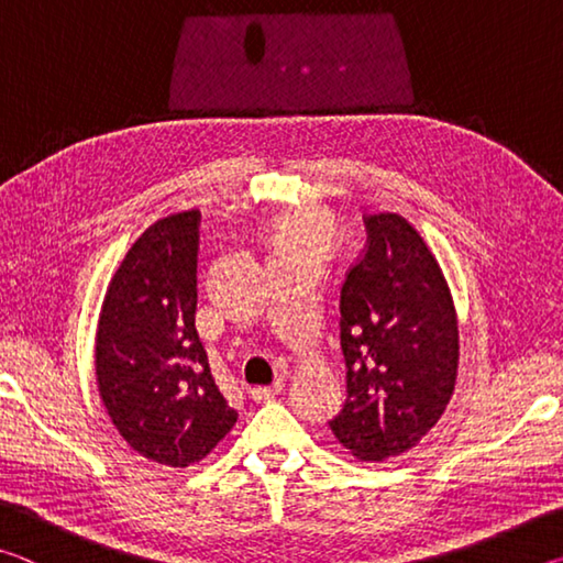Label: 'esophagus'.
Returning a JSON list of instances; mask_svg holds the SVG:
<instances>
[{
	"label": "esophagus",
	"mask_w": 563,
	"mask_h": 563,
	"mask_svg": "<svg viewBox=\"0 0 563 563\" xmlns=\"http://www.w3.org/2000/svg\"><path fill=\"white\" fill-rule=\"evenodd\" d=\"M283 387H285L283 379H278V383H273L268 387H253L251 395H253V399H258V402H265V399H273L275 395H280Z\"/></svg>",
	"instance_id": "esophagus-1"
}]
</instances>
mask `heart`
I'll list each match as a JSON object with an SVG mask.
<instances>
[{
	"label": "heart",
	"mask_w": 563,
	"mask_h": 563,
	"mask_svg": "<svg viewBox=\"0 0 563 563\" xmlns=\"http://www.w3.org/2000/svg\"><path fill=\"white\" fill-rule=\"evenodd\" d=\"M335 235L338 225L330 218V213L320 211V208H302V211H295L288 218H283L278 228H275L273 251L302 253L322 258V255L330 253Z\"/></svg>",
	"instance_id": "heart-1"
}]
</instances>
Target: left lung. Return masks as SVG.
<instances>
[{"instance_id": "obj_1", "label": "left lung", "mask_w": 563, "mask_h": 563, "mask_svg": "<svg viewBox=\"0 0 563 563\" xmlns=\"http://www.w3.org/2000/svg\"><path fill=\"white\" fill-rule=\"evenodd\" d=\"M367 245L340 290L347 399L335 440L362 462L419 444L450 405L460 328L450 283L430 245L399 213L365 216Z\"/></svg>"}]
</instances>
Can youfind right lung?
I'll return each instance as SVG.
<instances>
[{
    "label": "right lung",
    "mask_w": 563,
    "mask_h": 563,
    "mask_svg": "<svg viewBox=\"0 0 563 563\" xmlns=\"http://www.w3.org/2000/svg\"><path fill=\"white\" fill-rule=\"evenodd\" d=\"M201 211L151 223L123 255L103 295L97 385L133 452L166 466L201 462L233 430L196 332V258Z\"/></svg>",
    "instance_id": "1"
}]
</instances>
